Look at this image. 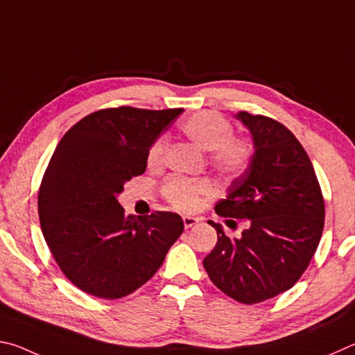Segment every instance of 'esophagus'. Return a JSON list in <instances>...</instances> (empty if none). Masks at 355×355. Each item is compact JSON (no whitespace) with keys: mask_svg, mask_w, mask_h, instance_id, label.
I'll list each match as a JSON object with an SVG mask.
<instances>
[{"mask_svg":"<svg viewBox=\"0 0 355 355\" xmlns=\"http://www.w3.org/2000/svg\"><path fill=\"white\" fill-rule=\"evenodd\" d=\"M184 226H185V229H189V227H191V226H195L198 221V218H195V216H184Z\"/></svg>","mask_w":355,"mask_h":355,"instance_id":"obj_1","label":"esophagus"}]
</instances>
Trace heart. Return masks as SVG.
<instances>
[{
	"label": "heart",
	"instance_id": "1",
	"mask_svg": "<svg viewBox=\"0 0 355 355\" xmlns=\"http://www.w3.org/2000/svg\"><path fill=\"white\" fill-rule=\"evenodd\" d=\"M181 132L202 151H210L209 162L223 178L234 179L250 168L254 157L251 140L234 137L231 121L216 112H198L179 124ZM166 151V139L159 137L148 149V165H162ZM210 185L204 181H184L179 178L168 179L164 195L174 207L193 210L204 195H209Z\"/></svg>",
	"mask_w": 355,
	"mask_h": 355
}]
</instances>
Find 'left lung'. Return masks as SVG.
<instances>
[{
	"label": "left lung",
	"mask_w": 355,
	"mask_h": 355,
	"mask_svg": "<svg viewBox=\"0 0 355 355\" xmlns=\"http://www.w3.org/2000/svg\"><path fill=\"white\" fill-rule=\"evenodd\" d=\"M235 118L250 130L254 157L215 210L250 227L234 239L209 221L218 241L202 265L223 293L257 304L290 290L306 271L324 227V201L312 162L284 124L248 112Z\"/></svg>",
	"instance_id": "8db88e82"
}]
</instances>
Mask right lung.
Returning a JSON list of instances; mask_svg holds the SVG:
<instances>
[{
	"label": "right lung",
	"instance_id": "right-lung-1",
	"mask_svg": "<svg viewBox=\"0 0 355 355\" xmlns=\"http://www.w3.org/2000/svg\"><path fill=\"white\" fill-rule=\"evenodd\" d=\"M184 109H103L62 137L43 176V237L64 275L103 300L146 284L184 231L181 216L124 215L118 195L146 170L151 143Z\"/></svg>",
	"mask_w": 355,
	"mask_h": 355
}]
</instances>
